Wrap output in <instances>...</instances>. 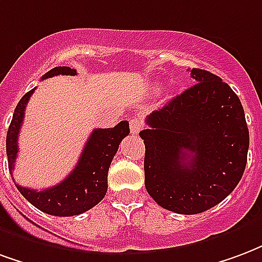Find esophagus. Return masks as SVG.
<instances>
[{
    "label": "esophagus",
    "instance_id": "34e87169",
    "mask_svg": "<svg viewBox=\"0 0 262 262\" xmlns=\"http://www.w3.org/2000/svg\"><path fill=\"white\" fill-rule=\"evenodd\" d=\"M129 126H130L132 135H137L143 129V122L139 121V119H130L129 121Z\"/></svg>",
    "mask_w": 262,
    "mask_h": 262
}]
</instances>
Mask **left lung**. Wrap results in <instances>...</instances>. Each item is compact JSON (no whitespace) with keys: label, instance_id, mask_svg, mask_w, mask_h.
<instances>
[{"label":"left lung","instance_id":"8db88e82","mask_svg":"<svg viewBox=\"0 0 262 262\" xmlns=\"http://www.w3.org/2000/svg\"><path fill=\"white\" fill-rule=\"evenodd\" d=\"M194 86L147 116L144 185L157 204L193 215L210 210L243 176L249 127L239 97L222 79L191 69Z\"/></svg>","mask_w":262,"mask_h":262}]
</instances>
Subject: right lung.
I'll use <instances>...</instances> for the list:
<instances>
[{
  "label": "right lung",
  "instance_id": "obj_1",
  "mask_svg": "<svg viewBox=\"0 0 262 262\" xmlns=\"http://www.w3.org/2000/svg\"><path fill=\"white\" fill-rule=\"evenodd\" d=\"M71 75L76 71L69 67H57L48 71L42 79ZM34 89L26 93L17 102L12 121L7 133L8 168L12 173L17 157V136L22 126L25 108ZM129 122L122 121L114 127L94 129L89 137L77 165L61 183L44 190H34L16 185L17 190L26 200L42 212L55 216H73L86 212L104 199L108 189V169L115 157L122 139L129 135ZM15 182V180H13Z\"/></svg>",
  "mask_w": 262,
  "mask_h": 262
}]
</instances>
